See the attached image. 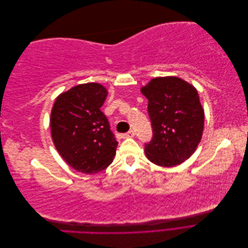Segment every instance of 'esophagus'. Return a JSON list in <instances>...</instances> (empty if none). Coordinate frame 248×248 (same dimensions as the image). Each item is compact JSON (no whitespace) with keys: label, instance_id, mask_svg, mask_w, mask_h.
<instances>
[{"label":"esophagus","instance_id":"1","mask_svg":"<svg viewBox=\"0 0 248 248\" xmlns=\"http://www.w3.org/2000/svg\"><path fill=\"white\" fill-rule=\"evenodd\" d=\"M134 136H136V132H134L133 130H129L128 132L124 133L123 136H122V138H124V139H126V138H133Z\"/></svg>","mask_w":248,"mask_h":248}]
</instances>
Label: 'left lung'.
I'll return each mask as SVG.
<instances>
[{
    "instance_id": "8db88e82",
    "label": "left lung",
    "mask_w": 248,
    "mask_h": 248,
    "mask_svg": "<svg viewBox=\"0 0 248 248\" xmlns=\"http://www.w3.org/2000/svg\"><path fill=\"white\" fill-rule=\"evenodd\" d=\"M148 98L153 138L145 144L147 158L160 167L181 164L196 151L205 114L197 89L176 78H155L140 89Z\"/></svg>"
}]
</instances>
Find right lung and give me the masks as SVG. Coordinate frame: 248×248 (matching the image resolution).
<instances>
[{
	"mask_svg": "<svg viewBox=\"0 0 248 248\" xmlns=\"http://www.w3.org/2000/svg\"><path fill=\"white\" fill-rule=\"evenodd\" d=\"M107 89L97 82L81 84L60 94L50 114L51 138L67 164L85 174L107 169L118 141L100 108Z\"/></svg>",
	"mask_w": 248,
	"mask_h": 248,
	"instance_id": "1",
	"label": "right lung"
}]
</instances>
